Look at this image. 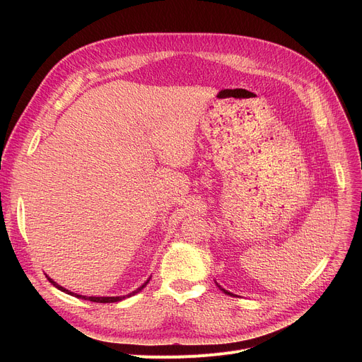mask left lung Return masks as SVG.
Segmentation results:
<instances>
[{
    "instance_id": "1",
    "label": "left lung",
    "mask_w": 362,
    "mask_h": 362,
    "mask_svg": "<svg viewBox=\"0 0 362 362\" xmlns=\"http://www.w3.org/2000/svg\"><path fill=\"white\" fill-rule=\"evenodd\" d=\"M217 286H218V288H220V289H221V291H223V292H224V293H227V295H230V296H233V293H230V292H227V291H226V289H223V288H221V286H220V284H218V283H217Z\"/></svg>"
}]
</instances>
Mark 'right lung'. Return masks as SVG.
<instances>
[{
    "label": "right lung",
    "mask_w": 362,
    "mask_h": 362,
    "mask_svg": "<svg viewBox=\"0 0 362 362\" xmlns=\"http://www.w3.org/2000/svg\"><path fill=\"white\" fill-rule=\"evenodd\" d=\"M47 279L54 284V286L57 288V289H60L62 292H66V293H69V295H71V296H76V298H79V299H85V300H90V302H100V303H111V302H119V300H123V299H126V298H129V296H133V295H136V293H139L146 284L149 283V279L142 284V286H139L136 291H133V292H130L129 295H124V296H83V295H78V293H73V292H70V291H67V289H64L63 286H60V284H57L52 279H49L48 276H47Z\"/></svg>",
    "instance_id": "right-lung-1"
}]
</instances>
